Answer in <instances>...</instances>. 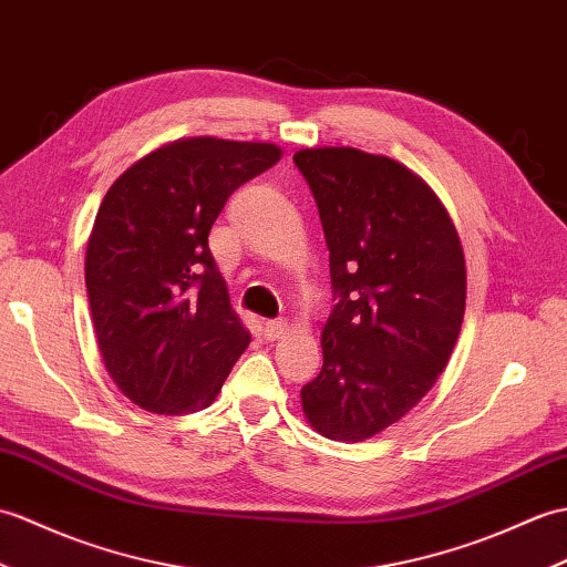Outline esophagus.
<instances>
[{
  "instance_id": "34e87169",
  "label": "esophagus",
  "mask_w": 567,
  "mask_h": 567,
  "mask_svg": "<svg viewBox=\"0 0 567 567\" xmlns=\"http://www.w3.org/2000/svg\"><path fill=\"white\" fill-rule=\"evenodd\" d=\"M285 331H287V321H282V319L266 321V338H268V340L280 338Z\"/></svg>"
}]
</instances>
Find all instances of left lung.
I'll list each match as a JSON object with an SVG mask.
<instances>
[{
	"instance_id": "left-lung-1",
	"label": "left lung",
	"mask_w": 567,
	"mask_h": 567,
	"mask_svg": "<svg viewBox=\"0 0 567 567\" xmlns=\"http://www.w3.org/2000/svg\"><path fill=\"white\" fill-rule=\"evenodd\" d=\"M295 164L319 207L336 299L301 408L323 437L362 442L399 423L450 362L466 309L464 248L440 197L389 156L321 147Z\"/></svg>"
}]
</instances>
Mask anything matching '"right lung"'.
Masks as SVG:
<instances>
[{
    "label": "right lung",
    "mask_w": 567,
    "mask_h": 567,
    "mask_svg": "<svg viewBox=\"0 0 567 567\" xmlns=\"http://www.w3.org/2000/svg\"><path fill=\"white\" fill-rule=\"evenodd\" d=\"M280 156L270 142L186 137L105 193L84 262L91 319L113 384L144 411H203L251 343L207 236L229 195Z\"/></svg>",
    "instance_id": "1"
}]
</instances>
